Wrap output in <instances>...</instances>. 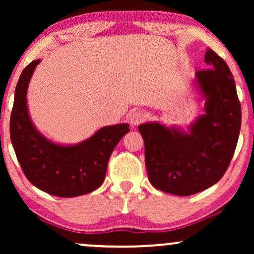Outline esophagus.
<instances>
[{
	"label": "esophagus",
	"mask_w": 254,
	"mask_h": 254,
	"mask_svg": "<svg viewBox=\"0 0 254 254\" xmlns=\"http://www.w3.org/2000/svg\"><path fill=\"white\" fill-rule=\"evenodd\" d=\"M144 120H145V114L142 112V111H134V112H131L129 116V121L133 126H137V125L143 123Z\"/></svg>",
	"instance_id": "1"
}]
</instances>
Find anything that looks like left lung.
Returning a JSON list of instances; mask_svg holds the SVG:
<instances>
[{
    "label": "left lung",
    "mask_w": 254,
    "mask_h": 254,
    "mask_svg": "<svg viewBox=\"0 0 254 254\" xmlns=\"http://www.w3.org/2000/svg\"><path fill=\"white\" fill-rule=\"evenodd\" d=\"M204 61L211 68L195 76L207 99L206 113L190 133L157 123L138 126L149 180L175 195H192L216 184L230 165L241 130V102L230 69L213 50L206 52Z\"/></svg>",
    "instance_id": "obj_1"
}]
</instances>
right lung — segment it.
<instances>
[{"mask_svg":"<svg viewBox=\"0 0 254 254\" xmlns=\"http://www.w3.org/2000/svg\"><path fill=\"white\" fill-rule=\"evenodd\" d=\"M40 60L27 64L19 76L10 117V137L29 182L55 196L72 197L92 192L105 179L111 154L129 131L127 124L103 127L82 143L64 147L48 141L31 123L26 90Z\"/></svg>","mask_w":254,"mask_h":254,"instance_id":"add662e5","label":"right lung"}]
</instances>
